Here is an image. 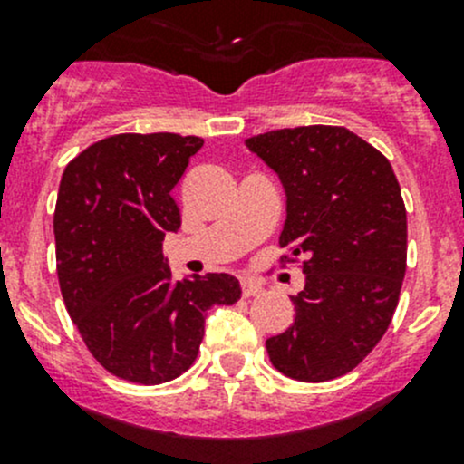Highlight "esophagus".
Instances as JSON below:
<instances>
[{
  "mask_svg": "<svg viewBox=\"0 0 464 464\" xmlns=\"http://www.w3.org/2000/svg\"><path fill=\"white\" fill-rule=\"evenodd\" d=\"M262 292V285L258 283V280H242V296L245 298H251V296H258V294Z\"/></svg>",
  "mask_w": 464,
  "mask_h": 464,
  "instance_id": "1",
  "label": "esophagus"
}]
</instances>
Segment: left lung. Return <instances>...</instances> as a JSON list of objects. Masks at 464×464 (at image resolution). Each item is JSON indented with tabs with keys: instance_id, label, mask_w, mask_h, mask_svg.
Listing matches in <instances>:
<instances>
[{
	"instance_id": "obj_1",
	"label": "left lung",
	"mask_w": 464,
	"mask_h": 464,
	"mask_svg": "<svg viewBox=\"0 0 464 464\" xmlns=\"http://www.w3.org/2000/svg\"><path fill=\"white\" fill-rule=\"evenodd\" d=\"M246 148L287 195L280 246L305 256L294 325L266 339L271 363L298 382L345 375L386 334L406 274V208L391 161L339 125L274 130Z\"/></svg>"
}]
</instances>
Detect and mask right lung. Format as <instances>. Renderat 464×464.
Instances as JSON below:
<instances>
[{"label":"right lung","instance_id":"right-lung-1","mask_svg":"<svg viewBox=\"0 0 464 464\" xmlns=\"http://www.w3.org/2000/svg\"><path fill=\"white\" fill-rule=\"evenodd\" d=\"M199 137L114 134L82 150L60 179L53 233L58 280L87 350L111 375L154 386L188 371L206 312L233 305L228 274L175 280L163 237L181 227L172 188Z\"/></svg>","mask_w":464,"mask_h":464}]
</instances>
